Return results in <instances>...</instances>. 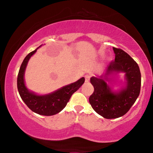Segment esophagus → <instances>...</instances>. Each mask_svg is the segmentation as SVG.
<instances>
[{
	"instance_id": "34e87169",
	"label": "esophagus",
	"mask_w": 153,
	"mask_h": 153,
	"mask_svg": "<svg viewBox=\"0 0 153 153\" xmlns=\"http://www.w3.org/2000/svg\"><path fill=\"white\" fill-rule=\"evenodd\" d=\"M90 77H91V76H90V74L86 75V76H85V82H88L89 80H90Z\"/></svg>"
}]
</instances>
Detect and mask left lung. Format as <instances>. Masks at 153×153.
I'll return each mask as SVG.
<instances>
[{
    "mask_svg": "<svg viewBox=\"0 0 153 153\" xmlns=\"http://www.w3.org/2000/svg\"><path fill=\"white\" fill-rule=\"evenodd\" d=\"M113 48L115 54V61L110 62L105 74L124 73L126 86L120 92H113L102 76L90 78L94 92L89 98L90 104L96 112L106 119H115L125 115L136 102L141 86L138 65L121 48Z\"/></svg>",
    "mask_w": 153,
    "mask_h": 153,
    "instance_id": "obj_1",
    "label": "left lung"
}]
</instances>
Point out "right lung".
Returning a JSON list of instances; mask_svg holds the SVG:
<instances>
[{"label":"right lung","instance_id":"1","mask_svg":"<svg viewBox=\"0 0 153 153\" xmlns=\"http://www.w3.org/2000/svg\"><path fill=\"white\" fill-rule=\"evenodd\" d=\"M38 48L28 54L23 61L17 76V89L23 101L33 112L42 115L51 116L57 114L65 107L71 95L84 84L85 78L82 77L77 82L48 94L37 95L30 92L25 85L24 73L28 61Z\"/></svg>","mask_w":153,"mask_h":153}]
</instances>
